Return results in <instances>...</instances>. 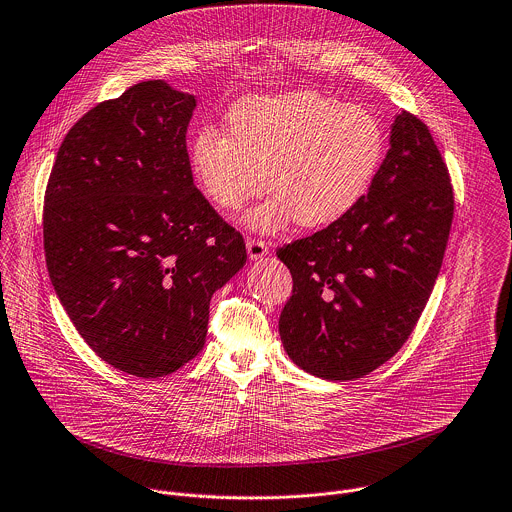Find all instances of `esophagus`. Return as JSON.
Instances as JSON below:
<instances>
[{
	"mask_svg": "<svg viewBox=\"0 0 512 512\" xmlns=\"http://www.w3.org/2000/svg\"><path fill=\"white\" fill-rule=\"evenodd\" d=\"M247 253H249L251 261H257V259H261V257H265L269 253V243L261 241V239L249 237L247 239Z\"/></svg>",
	"mask_w": 512,
	"mask_h": 512,
	"instance_id": "34e87169",
	"label": "esophagus"
}]
</instances>
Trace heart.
I'll use <instances>...</instances> for the list:
<instances>
[{"label": "heart", "mask_w": 512, "mask_h": 512, "mask_svg": "<svg viewBox=\"0 0 512 512\" xmlns=\"http://www.w3.org/2000/svg\"><path fill=\"white\" fill-rule=\"evenodd\" d=\"M227 129L195 133L189 169L225 213L261 195L269 173L275 195L245 215L247 227L261 233L291 221L323 227L347 215L369 191L385 149L371 111L315 91L241 99L227 113Z\"/></svg>", "instance_id": "obj_1"}]
</instances>
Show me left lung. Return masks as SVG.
<instances>
[{"label": "left lung", "mask_w": 512, "mask_h": 512, "mask_svg": "<svg viewBox=\"0 0 512 512\" xmlns=\"http://www.w3.org/2000/svg\"><path fill=\"white\" fill-rule=\"evenodd\" d=\"M365 197L277 257L293 277L279 333L291 361L327 381L387 363L413 333L439 277L455 199L429 127L403 111Z\"/></svg>", "instance_id": "1"}]
</instances>
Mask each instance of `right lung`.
I'll return each instance as SVG.
<instances>
[{"label":"right lung","mask_w":512,"mask_h":512,"mask_svg":"<svg viewBox=\"0 0 512 512\" xmlns=\"http://www.w3.org/2000/svg\"><path fill=\"white\" fill-rule=\"evenodd\" d=\"M195 95L141 81L65 135L45 189L51 285L83 341L115 369L157 379L205 345L209 301L245 241L193 185Z\"/></svg>","instance_id":"right-lung-1"}]
</instances>
